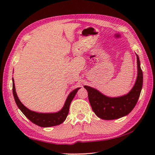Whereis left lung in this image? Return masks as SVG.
<instances>
[{
	"label": "left lung",
	"mask_w": 155,
	"mask_h": 155,
	"mask_svg": "<svg viewBox=\"0 0 155 155\" xmlns=\"http://www.w3.org/2000/svg\"><path fill=\"white\" fill-rule=\"evenodd\" d=\"M138 74L135 84L127 94L118 97H108L96 88L84 86L88 92V100L93 112L104 120L120 118L129 114L135 107L143 87V76L139 57L137 54Z\"/></svg>",
	"instance_id": "obj_1"
}]
</instances>
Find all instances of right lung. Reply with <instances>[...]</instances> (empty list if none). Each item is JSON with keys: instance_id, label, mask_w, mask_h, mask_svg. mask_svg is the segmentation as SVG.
Here are the masks:
<instances>
[{"instance_id": "obj_1", "label": "right lung", "mask_w": 155, "mask_h": 155, "mask_svg": "<svg viewBox=\"0 0 155 155\" xmlns=\"http://www.w3.org/2000/svg\"><path fill=\"white\" fill-rule=\"evenodd\" d=\"M80 88H76V89L72 91L71 93L68 94L63 107H62V109L61 110H59L58 112L52 113H37V112L29 110L28 108L24 106V104L20 101L17 94H16V93L15 81L12 78V93L16 105H17L19 109L21 110L22 113L25 115L26 117L28 118L32 123H33L34 124L41 127H54L63 123L68 114L69 107H70L71 102L74 98L76 94H77V91H78V89H80Z\"/></svg>"}]
</instances>
